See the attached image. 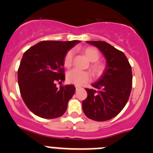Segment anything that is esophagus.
Returning a JSON list of instances; mask_svg holds the SVG:
<instances>
[{
  "label": "esophagus",
  "instance_id": "34e87169",
  "mask_svg": "<svg viewBox=\"0 0 153 153\" xmlns=\"http://www.w3.org/2000/svg\"><path fill=\"white\" fill-rule=\"evenodd\" d=\"M80 88H80L79 86H76V91H78V90H79Z\"/></svg>",
  "mask_w": 153,
  "mask_h": 153
}]
</instances>
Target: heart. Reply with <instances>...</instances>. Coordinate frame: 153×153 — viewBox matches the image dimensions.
<instances>
[{
	"label": "heart",
	"instance_id": "b5f03b06",
	"mask_svg": "<svg viewBox=\"0 0 153 153\" xmlns=\"http://www.w3.org/2000/svg\"><path fill=\"white\" fill-rule=\"evenodd\" d=\"M89 61L92 62L90 65V69L94 76L99 77L105 72L106 65L105 62L99 61L100 58V53L97 48L94 47H87L83 49ZM74 55V52L73 50H69L65 53L63 59V65L65 68H70L73 64ZM68 82L76 85H81L84 83L88 82L91 80V74L86 71H79L74 68L69 71L66 75Z\"/></svg>",
	"mask_w": 153,
	"mask_h": 153
}]
</instances>
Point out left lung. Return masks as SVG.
<instances>
[{"label": "left lung", "instance_id": "8db88e82", "mask_svg": "<svg viewBox=\"0 0 153 153\" xmlns=\"http://www.w3.org/2000/svg\"><path fill=\"white\" fill-rule=\"evenodd\" d=\"M97 46L106 58L105 72L95 89L85 88L88 97L82 101V110L92 120L104 122L117 116L127 104L133 85L131 65L122 51L105 41H87Z\"/></svg>", "mask_w": 153, "mask_h": 153}]
</instances>
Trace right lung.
<instances>
[{
	"instance_id": "1",
	"label": "right lung",
	"mask_w": 153,
	"mask_h": 153,
	"mask_svg": "<svg viewBox=\"0 0 153 153\" xmlns=\"http://www.w3.org/2000/svg\"><path fill=\"white\" fill-rule=\"evenodd\" d=\"M80 41L45 40L23 53L18 71L20 95L27 108L43 119H56L67 110L74 94L73 85L56 86L65 80V53Z\"/></svg>"
}]
</instances>
